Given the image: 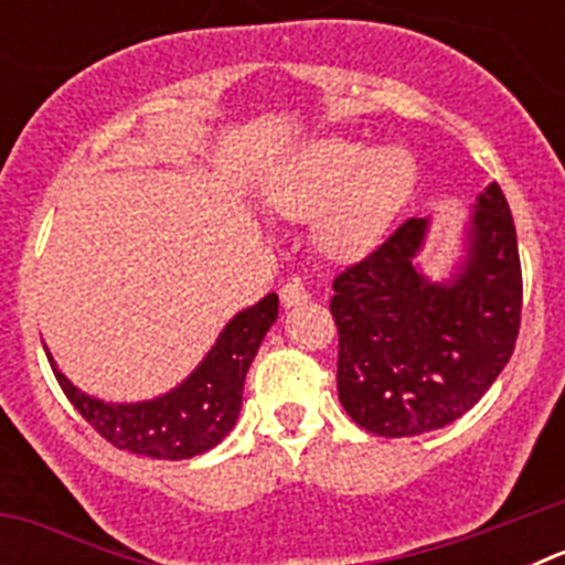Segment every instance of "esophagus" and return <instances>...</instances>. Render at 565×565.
<instances>
[{
	"instance_id": "1",
	"label": "esophagus",
	"mask_w": 565,
	"mask_h": 565,
	"mask_svg": "<svg viewBox=\"0 0 565 565\" xmlns=\"http://www.w3.org/2000/svg\"><path fill=\"white\" fill-rule=\"evenodd\" d=\"M308 299H311V294H308L306 286H302V282H297V279H291V282H286V286L279 288V302H282L286 308L306 306Z\"/></svg>"
}]
</instances>
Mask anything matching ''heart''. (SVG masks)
<instances>
[{
	"mask_svg": "<svg viewBox=\"0 0 565 565\" xmlns=\"http://www.w3.org/2000/svg\"><path fill=\"white\" fill-rule=\"evenodd\" d=\"M418 163L402 143L371 149L342 135L302 143L268 183L279 217L313 221L319 252L359 259L379 246L416 189Z\"/></svg>",
	"mask_w": 565,
	"mask_h": 565,
	"instance_id": "b5f03b06",
	"label": "heart"
}]
</instances>
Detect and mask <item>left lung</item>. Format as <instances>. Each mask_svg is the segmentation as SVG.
<instances>
[{"label": "left lung", "mask_w": 565, "mask_h": 565, "mask_svg": "<svg viewBox=\"0 0 565 565\" xmlns=\"http://www.w3.org/2000/svg\"><path fill=\"white\" fill-rule=\"evenodd\" d=\"M472 209L461 257L444 279L416 263L427 217L402 223L333 279L339 402L373 436L447 427L476 407L515 351L523 302L515 221L498 183Z\"/></svg>", "instance_id": "left-lung-1"}]
</instances>
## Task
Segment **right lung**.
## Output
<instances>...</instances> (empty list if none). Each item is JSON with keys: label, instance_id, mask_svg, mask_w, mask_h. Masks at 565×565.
<instances>
[{"label": "right lung", "instance_id": "1", "mask_svg": "<svg viewBox=\"0 0 565 565\" xmlns=\"http://www.w3.org/2000/svg\"><path fill=\"white\" fill-rule=\"evenodd\" d=\"M279 311L277 294L228 319L212 351L178 387L147 402H104L70 382L50 351V367L64 396L113 447L135 456L181 461L201 456L223 441L237 424L246 373Z\"/></svg>", "mask_w": 565, "mask_h": 565}]
</instances>
